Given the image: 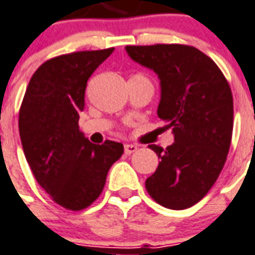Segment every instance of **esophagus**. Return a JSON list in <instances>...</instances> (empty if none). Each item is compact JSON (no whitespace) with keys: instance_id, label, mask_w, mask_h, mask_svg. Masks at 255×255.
<instances>
[{"instance_id":"esophagus-1","label":"esophagus","mask_w":255,"mask_h":255,"mask_svg":"<svg viewBox=\"0 0 255 255\" xmlns=\"http://www.w3.org/2000/svg\"><path fill=\"white\" fill-rule=\"evenodd\" d=\"M136 150H138V146L136 145H129V143L124 145V152H126V154H132Z\"/></svg>"}]
</instances>
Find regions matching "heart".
Returning a JSON list of instances; mask_svg holds the SVG:
<instances>
[{
    "instance_id": "b5f03b06",
    "label": "heart",
    "mask_w": 255,
    "mask_h": 255,
    "mask_svg": "<svg viewBox=\"0 0 255 255\" xmlns=\"http://www.w3.org/2000/svg\"><path fill=\"white\" fill-rule=\"evenodd\" d=\"M131 78H145V80H147V78H146L145 76H143V74H133V76Z\"/></svg>"
}]
</instances>
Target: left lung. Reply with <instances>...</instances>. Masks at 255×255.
<instances>
[{
	"label": "left lung",
	"mask_w": 255,
	"mask_h": 255,
	"mask_svg": "<svg viewBox=\"0 0 255 255\" xmlns=\"http://www.w3.org/2000/svg\"><path fill=\"white\" fill-rule=\"evenodd\" d=\"M126 49L131 59L158 74L157 116L175 140L165 149L149 145L160 161L146 179V190L163 207H192L213 188L227 161L233 131L229 83L214 60L190 45H127Z\"/></svg>",
	"instance_id": "8db88e82"
}]
</instances>
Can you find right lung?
<instances>
[{
	"instance_id": "1",
	"label": "right lung",
	"mask_w": 255,
	"mask_h": 255,
	"mask_svg": "<svg viewBox=\"0 0 255 255\" xmlns=\"http://www.w3.org/2000/svg\"><path fill=\"white\" fill-rule=\"evenodd\" d=\"M115 48L48 59L30 78L19 110L23 152L40 186L56 204L80 211L102 193L123 143H91L78 127L91 74Z\"/></svg>"
}]
</instances>
